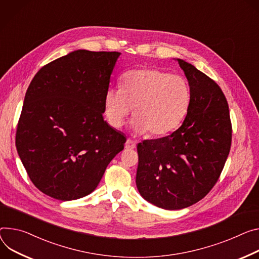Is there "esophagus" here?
I'll use <instances>...</instances> for the list:
<instances>
[{
	"label": "esophagus",
	"instance_id": "1",
	"mask_svg": "<svg viewBox=\"0 0 259 259\" xmlns=\"http://www.w3.org/2000/svg\"><path fill=\"white\" fill-rule=\"evenodd\" d=\"M135 146H136V144L133 142V140H131V139H127V142H126V144H125V148L127 149V150H132V149H134L135 148Z\"/></svg>",
	"mask_w": 259,
	"mask_h": 259
}]
</instances>
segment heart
Listing matches in <instances>:
<instances>
[{"instance_id":"obj_1","label":"heart","mask_w":259,"mask_h":259,"mask_svg":"<svg viewBox=\"0 0 259 259\" xmlns=\"http://www.w3.org/2000/svg\"><path fill=\"white\" fill-rule=\"evenodd\" d=\"M190 102V88L184 77L147 68L126 72L123 88H109L104 109L109 124L120 128L133 107V130L161 136L179 126Z\"/></svg>"}]
</instances>
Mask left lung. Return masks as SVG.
<instances>
[{"label": "left lung", "mask_w": 259, "mask_h": 259, "mask_svg": "<svg viewBox=\"0 0 259 259\" xmlns=\"http://www.w3.org/2000/svg\"><path fill=\"white\" fill-rule=\"evenodd\" d=\"M189 81L191 102L182 126L137 145V189L146 200L181 209L215 186L231 146L228 103L220 87L193 65L178 59Z\"/></svg>", "instance_id": "obj_1"}]
</instances>
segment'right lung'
Listing matches in <instances>:
<instances>
[{"label":"right lung","instance_id":"obj_1","mask_svg":"<svg viewBox=\"0 0 259 259\" xmlns=\"http://www.w3.org/2000/svg\"><path fill=\"white\" fill-rule=\"evenodd\" d=\"M121 53L78 50L43 66L32 79L15 145L36 188L62 201L96 189L126 137L103 120L104 97Z\"/></svg>","mask_w":259,"mask_h":259}]
</instances>
